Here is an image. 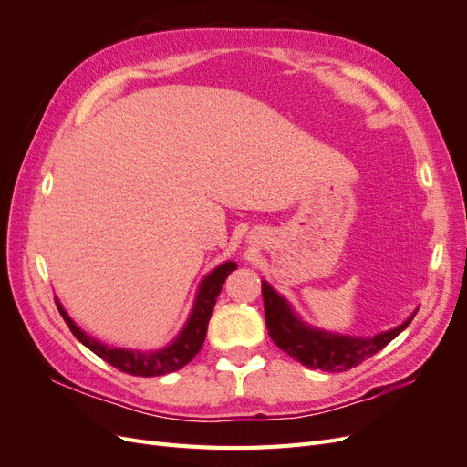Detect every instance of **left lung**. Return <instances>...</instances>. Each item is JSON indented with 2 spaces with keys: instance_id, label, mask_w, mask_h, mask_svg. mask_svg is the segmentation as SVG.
Listing matches in <instances>:
<instances>
[{
  "instance_id": "1",
  "label": "left lung",
  "mask_w": 467,
  "mask_h": 467,
  "mask_svg": "<svg viewBox=\"0 0 467 467\" xmlns=\"http://www.w3.org/2000/svg\"><path fill=\"white\" fill-rule=\"evenodd\" d=\"M265 321L268 335L275 345L285 350L294 360L302 362L307 368L323 372H347L374 357L386 345L398 337L415 316L409 317L400 327L379 333L376 337H343L323 333L307 327L292 314L286 300L278 296L271 286L263 282Z\"/></svg>"
}]
</instances>
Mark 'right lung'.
<instances>
[{
    "label": "right lung",
    "mask_w": 467,
    "mask_h": 467,
    "mask_svg": "<svg viewBox=\"0 0 467 467\" xmlns=\"http://www.w3.org/2000/svg\"><path fill=\"white\" fill-rule=\"evenodd\" d=\"M235 263L228 261L220 265L216 271H212L199 288V296H196V304L191 314L189 323L185 325V329L181 331V335L175 338V341L161 348V350H153V352H136V350H124V348H110L103 343L95 341L93 337L83 333L78 325L69 319V316L64 312L60 302H56L58 306L60 314L69 327V331L74 333L79 343L86 345L89 350H93L99 358H103L110 366H115L117 370L132 374V376H163L169 372L181 370L182 366H187L204 345L206 331H208V321L212 316V309H214L216 298L220 296V290L223 286L225 278L232 271H235Z\"/></svg>",
    "instance_id": "1"
}]
</instances>
